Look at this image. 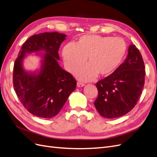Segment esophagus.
<instances>
[{"label":"esophagus","mask_w":157,"mask_h":157,"mask_svg":"<svg viewBox=\"0 0 157 157\" xmlns=\"http://www.w3.org/2000/svg\"><path fill=\"white\" fill-rule=\"evenodd\" d=\"M77 87H83V86H85V84H84V83H82V82H77Z\"/></svg>","instance_id":"obj_1"}]
</instances>
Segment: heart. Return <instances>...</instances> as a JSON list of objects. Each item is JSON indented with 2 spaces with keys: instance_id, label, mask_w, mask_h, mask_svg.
<instances>
[{
  "instance_id": "heart-1",
  "label": "heart",
  "mask_w": 157,
  "mask_h": 157,
  "mask_svg": "<svg viewBox=\"0 0 157 157\" xmlns=\"http://www.w3.org/2000/svg\"><path fill=\"white\" fill-rule=\"evenodd\" d=\"M126 51V43L121 38L85 35L75 44H66L62 56L65 67L70 72L81 67L87 58L88 64L75 75L80 80L88 81L97 75L107 77L112 74L121 64Z\"/></svg>"
}]
</instances>
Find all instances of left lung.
Segmentation results:
<instances>
[{"label": "left lung", "instance_id": "8db88e82", "mask_svg": "<svg viewBox=\"0 0 157 157\" xmlns=\"http://www.w3.org/2000/svg\"><path fill=\"white\" fill-rule=\"evenodd\" d=\"M145 65L139 50L130 44L124 62L96 86L94 105L100 115L118 118L129 113L140 99L145 84Z\"/></svg>", "mask_w": 157, "mask_h": 157}]
</instances>
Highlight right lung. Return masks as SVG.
Listing matches in <instances>:
<instances>
[{
  "label": "right lung",
  "instance_id": "obj_1",
  "mask_svg": "<svg viewBox=\"0 0 157 157\" xmlns=\"http://www.w3.org/2000/svg\"><path fill=\"white\" fill-rule=\"evenodd\" d=\"M66 36L58 32L34 35L23 44L14 63V90L23 107L33 115L55 117L76 88L77 81L58 62L59 46ZM31 53L43 58L40 69L34 72L25 71L22 66L26 54Z\"/></svg>",
  "mask_w": 157,
  "mask_h": 157
}]
</instances>
